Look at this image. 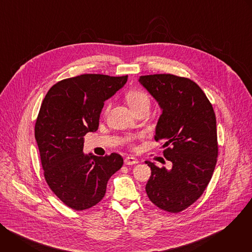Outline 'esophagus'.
<instances>
[{
	"label": "esophagus",
	"mask_w": 252,
	"mask_h": 252,
	"mask_svg": "<svg viewBox=\"0 0 252 252\" xmlns=\"http://www.w3.org/2000/svg\"><path fill=\"white\" fill-rule=\"evenodd\" d=\"M137 162H138L137 158H133V157H130V156H128V157H126V158H125V163L127 164V165L136 164Z\"/></svg>",
	"instance_id": "34e87169"
}]
</instances>
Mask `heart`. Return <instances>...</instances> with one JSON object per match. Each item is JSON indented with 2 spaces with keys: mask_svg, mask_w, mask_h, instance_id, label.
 <instances>
[{
  "mask_svg": "<svg viewBox=\"0 0 252 252\" xmlns=\"http://www.w3.org/2000/svg\"><path fill=\"white\" fill-rule=\"evenodd\" d=\"M126 100L129 104V106L133 110L137 109V107L143 106V105H150V97L147 93L140 90H132L129 91L126 94ZM107 110H109V106H107ZM133 140L132 137H127L126 141L131 142Z\"/></svg>",
  "mask_w": 252,
  "mask_h": 252,
  "instance_id": "b5f03b06",
  "label": "heart"
}]
</instances>
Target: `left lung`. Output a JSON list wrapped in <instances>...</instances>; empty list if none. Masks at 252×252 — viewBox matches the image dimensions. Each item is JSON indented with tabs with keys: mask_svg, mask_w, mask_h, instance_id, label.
Instances as JSON below:
<instances>
[{
	"mask_svg": "<svg viewBox=\"0 0 252 252\" xmlns=\"http://www.w3.org/2000/svg\"><path fill=\"white\" fill-rule=\"evenodd\" d=\"M138 82L162 111L155 139L163 141V156L172 163L166 169L146 161L152 169L146 191L158 207L176 213L196 201L210 182L219 154L217 119L205 94L189 79L159 74Z\"/></svg>",
	"mask_w": 252,
	"mask_h": 252,
	"instance_id": "obj_1",
	"label": "left lung"
}]
</instances>
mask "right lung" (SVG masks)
<instances>
[{"instance_id": "1", "label": "right lung", "mask_w": 252, "mask_h": 252, "mask_svg": "<svg viewBox=\"0 0 252 252\" xmlns=\"http://www.w3.org/2000/svg\"><path fill=\"white\" fill-rule=\"evenodd\" d=\"M127 76L86 74L63 80L46 94L35 122L46 182L68 207L85 210L104 196L110 177L124 164L114 153L85 155L84 136L98 127L104 101L126 83Z\"/></svg>"}]
</instances>
